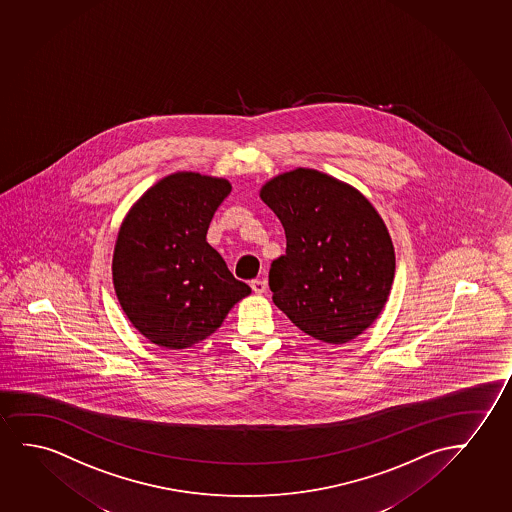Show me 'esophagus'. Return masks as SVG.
I'll return each instance as SVG.
<instances>
[{
	"label": "esophagus",
	"instance_id": "34e87169",
	"mask_svg": "<svg viewBox=\"0 0 512 512\" xmlns=\"http://www.w3.org/2000/svg\"><path fill=\"white\" fill-rule=\"evenodd\" d=\"M251 288L256 295H263V293H267V281H263V279H254L251 282Z\"/></svg>",
	"mask_w": 512,
	"mask_h": 512
}]
</instances>
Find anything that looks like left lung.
<instances>
[{"mask_svg": "<svg viewBox=\"0 0 512 512\" xmlns=\"http://www.w3.org/2000/svg\"><path fill=\"white\" fill-rule=\"evenodd\" d=\"M260 198L286 231V254L270 268L275 305L314 339H356L395 279V247L379 212L351 184L312 168L275 175Z\"/></svg>", "mask_w": 512, "mask_h": 512, "instance_id": "1", "label": "left lung"}]
</instances>
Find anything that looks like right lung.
Wrapping results in <instances>:
<instances>
[{"mask_svg":"<svg viewBox=\"0 0 512 512\" xmlns=\"http://www.w3.org/2000/svg\"><path fill=\"white\" fill-rule=\"evenodd\" d=\"M230 191L226 179L175 172L147 189L121 223L112 258L117 300L156 346H195L251 295L207 242L212 216Z\"/></svg>","mask_w":512,"mask_h":512,"instance_id":"obj_1","label":"right lung"}]
</instances>
